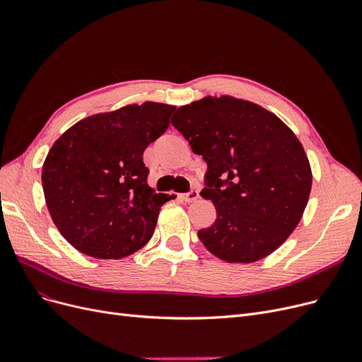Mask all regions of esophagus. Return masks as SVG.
<instances>
[{"mask_svg": "<svg viewBox=\"0 0 362 362\" xmlns=\"http://www.w3.org/2000/svg\"><path fill=\"white\" fill-rule=\"evenodd\" d=\"M198 197H199L198 189H191L189 192H186V194L182 195V198H183L186 202H192V201H195Z\"/></svg>", "mask_w": 362, "mask_h": 362, "instance_id": "esophagus-1", "label": "esophagus"}]
</instances>
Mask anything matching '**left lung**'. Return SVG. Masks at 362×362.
Returning <instances> with one entry per match:
<instances>
[{
  "instance_id": "8db88e82",
  "label": "left lung",
  "mask_w": 362,
  "mask_h": 362,
  "mask_svg": "<svg viewBox=\"0 0 362 362\" xmlns=\"http://www.w3.org/2000/svg\"><path fill=\"white\" fill-rule=\"evenodd\" d=\"M171 124L207 163L201 197L217 218L198 230L201 243L228 263L269 256L300 222L312 187L296 134L264 107L230 96L180 106Z\"/></svg>"
}]
</instances>
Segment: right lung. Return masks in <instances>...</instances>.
<instances>
[{"label": "right lung", "instance_id": "1", "mask_svg": "<svg viewBox=\"0 0 362 362\" xmlns=\"http://www.w3.org/2000/svg\"><path fill=\"white\" fill-rule=\"evenodd\" d=\"M175 106L145 102L78 121L52 146L42 189L54 225L81 253L122 259L152 237L164 202L148 185L144 152L170 125Z\"/></svg>", "mask_w": 362, "mask_h": 362}]
</instances>
